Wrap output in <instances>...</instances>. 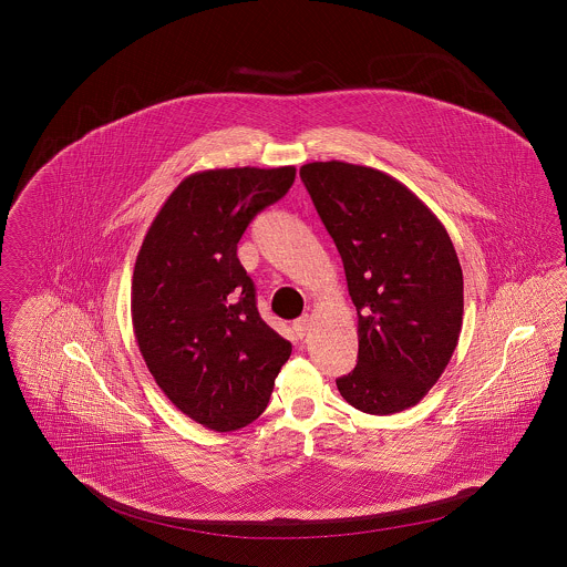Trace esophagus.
<instances>
[{
  "mask_svg": "<svg viewBox=\"0 0 567 567\" xmlns=\"http://www.w3.org/2000/svg\"><path fill=\"white\" fill-rule=\"evenodd\" d=\"M310 323H312V319H310L308 315H303L301 319H297L296 323H293V329H296L297 338H303V336L308 333V329H310Z\"/></svg>",
  "mask_w": 567,
  "mask_h": 567,
  "instance_id": "esophagus-1",
  "label": "esophagus"
}]
</instances>
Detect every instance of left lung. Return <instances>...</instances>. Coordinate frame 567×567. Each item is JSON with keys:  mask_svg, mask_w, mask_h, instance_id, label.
<instances>
[{"mask_svg": "<svg viewBox=\"0 0 567 567\" xmlns=\"http://www.w3.org/2000/svg\"><path fill=\"white\" fill-rule=\"evenodd\" d=\"M342 257L359 359L340 395L368 414L419 404L457 349L463 271L440 218L398 178L365 165L299 167Z\"/></svg>", "mask_w": 567, "mask_h": 567, "instance_id": "obj_1", "label": "left lung"}]
</instances>
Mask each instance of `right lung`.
Returning a JSON list of instances; mask_svg holds the SVG:
<instances>
[{
	"instance_id": "obj_1",
	"label": "right lung",
	"mask_w": 567,
	"mask_h": 567,
	"mask_svg": "<svg viewBox=\"0 0 567 567\" xmlns=\"http://www.w3.org/2000/svg\"><path fill=\"white\" fill-rule=\"evenodd\" d=\"M293 181V165L195 172L165 199L135 259L132 321L146 368L213 432L252 423L291 357V342L259 317L238 243Z\"/></svg>"
}]
</instances>
